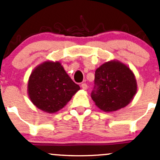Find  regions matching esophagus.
Segmentation results:
<instances>
[{"label": "esophagus", "mask_w": 160, "mask_h": 160, "mask_svg": "<svg viewBox=\"0 0 160 160\" xmlns=\"http://www.w3.org/2000/svg\"><path fill=\"white\" fill-rule=\"evenodd\" d=\"M81 88H83V90H87V89H88V84H87V83H82V84H81Z\"/></svg>", "instance_id": "1"}]
</instances>
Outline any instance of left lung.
I'll use <instances>...</instances> for the list:
<instances>
[{
	"label": "left lung",
	"mask_w": 160,
	"mask_h": 160,
	"mask_svg": "<svg viewBox=\"0 0 160 160\" xmlns=\"http://www.w3.org/2000/svg\"><path fill=\"white\" fill-rule=\"evenodd\" d=\"M136 90L137 83L133 72L122 62H105L95 71L91 98L104 111H115L128 105Z\"/></svg>",
	"instance_id": "1"
}]
</instances>
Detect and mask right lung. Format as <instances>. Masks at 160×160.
<instances>
[{"mask_svg":"<svg viewBox=\"0 0 160 160\" xmlns=\"http://www.w3.org/2000/svg\"><path fill=\"white\" fill-rule=\"evenodd\" d=\"M59 62H45L33 70L28 83L32 102L48 113L62 109L80 90Z\"/></svg>","mask_w":160,"mask_h":160,"instance_id":"right-lung-1","label":"right lung"}]
</instances>
